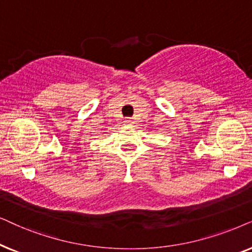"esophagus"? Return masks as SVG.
Segmentation results:
<instances>
[{"instance_id":"obj_1","label":"esophagus","mask_w":252,"mask_h":252,"mask_svg":"<svg viewBox=\"0 0 252 252\" xmlns=\"http://www.w3.org/2000/svg\"><path fill=\"white\" fill-rule=\"evenodd\" d=\"M124 123H126V126H132L133 121L131 119H126V121H124Z\"/></svg>"}]
</instances>
